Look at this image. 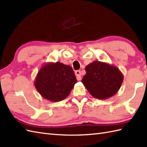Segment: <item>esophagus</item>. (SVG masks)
<instances>
[{
  "mask_svg": "<svg viewBox=\"0 0 147 147\" xmlns=\"http://www.w3.org/2000/svg\"><path fill=\"white\" fill-rule=\"evenodd\" d=\"M75 75L76 76V79L78 81H80L81 80H82V76H81V71H75Z\"/></svg>",
  "mask_w": 147,
  "mask_h": 147,
  "instance_id": "obj_1",
  "label": "esophagus"
}]
</instances>
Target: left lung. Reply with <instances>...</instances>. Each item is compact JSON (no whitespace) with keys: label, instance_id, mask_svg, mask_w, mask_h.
Here are the masks:
<instances>
[{"label":"left lung","instance_id":"8db88e82","mask_svg":"<svg viewBox=\"0 0 147 147\" xmlns=\"http://www.w3.org/2000/svg\"><path fill=\"white\" fill-rule=\"evenodd\" d=\"M82 82L93 97L105 100L120 89L124 76L117 67L96 61L87 65Z\"/></svg>","mask_w":147,"mask_h":147}]
</instances>
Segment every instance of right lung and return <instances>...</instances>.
Returning <instances> with one entry per match:
<instances>
[{
    "label": "right lung",
    "mask_w": 147,
    "mask_h": 147,
    "mask_svg": "<svg viewBox=\"0 0 147 147\" xmlns=\"http://www.w3.org/2000/svg\"><path fill=\"white\" fill-rule=\"evenodd\" d=\"M76 82L70 65L60 62H47L40 69L34 85L43 98L55 102L66 98Z\"/></svg>",
    "instance_id": "obj_1"
}]
</instances>
